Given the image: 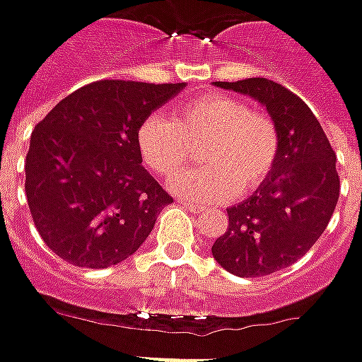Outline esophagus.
I'll use <instances>...</instances> for the list:
<instances>
[{"mask_svg": "<svg viewBox=\"0 0 362 362\" xmlns=\"http://www.w3.org/2000/svg\"><path fill=\"white\" fill-rule=\"evenodd\" d=\"M180 204L186 206V208H188L190 212H202V208H204V206L196 204V202H188V200H180Z\"/></svg>", "mask_w": 362, "mask_h": 362, "instance_id": "esophagus-1", "label": "esophagus"}]
</instances>
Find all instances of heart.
Listing matches in <instances>:
<instances>
[{"mask_svg": "<svg viewBox=\"0 0 362 362\" xmlns=\"http://www.w3.org/2000/svg\"><path fill=\"white\" fill-rule=\"evenodd\" d=\"M144 164L162 178H174L201 148L205 164L178 177L172 188L192 200H222L262 186L276 166L281 136L264 112L228 94H204L184 102L172 119L150 116L136 134Z\"/></svg>", "mask_w": 362, "mask_h": 362, "instance_id": "heart-1", "label": "heart"}]
</instances>
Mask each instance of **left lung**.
Returning <instances> with one entry per match:
<instances>
[{
	"instance_id": "obj_1",
	"label": "left lung",
	"mask_w": 362,
	"mask_h": 362,
	"mask_svg": "<svg viewBox=\"0 0 362 362\" xmlns=\"http://www.w3.org/2000/svg\"><path fill=\"white\" fill-rule=\"evenodd\" d=\"M252 95L276 122L281 152L267 182L243 204L226 208L228 228L212 256L228 272L255 279L291 267L320 238L339 202L337 154L305 102L267 78L216 81Z\"/></svg>"
}]
</instances>
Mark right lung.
Wrapping results in <instances>:
<instances>
[{
  "label": "right lung",
  "mask_w": 362,
  "mask_h": 362,
  "mask_svg": "<svg viewBox=\"0 0 362 362\" xmlns=\"http://www.w3.org/2000/svg\"><path fill=\"white\" fill-rule=\"evenodd\" d=\"M184 83L98 80L64 98L32 134L25 194L49 250L74 267L134 255L174 198L142 168L136 134Z\"/></svg>",
  "instance_id": "obj_1"
}]
</instances>
